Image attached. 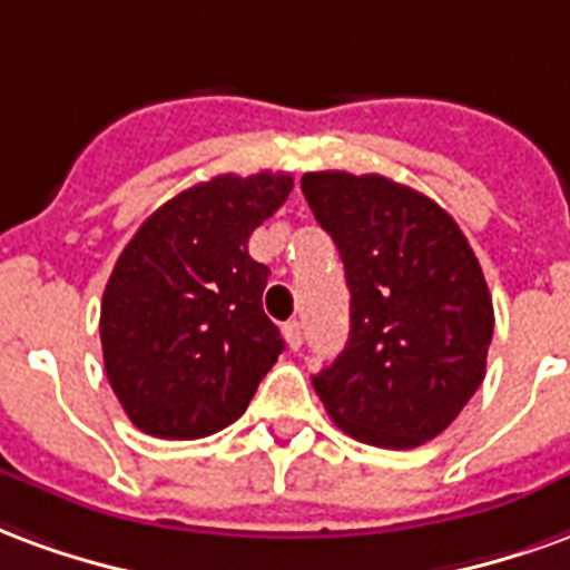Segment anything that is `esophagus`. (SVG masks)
I'll list each match as a JSON object with an SVG mask.
<instances>
[{
  "label": "esophagus",
  "mask_w": 570,
  "mask_h": 570,
  "mask_svg": "<svg viewBox=\"0 0 570 570\" xmlns=\"http://www.w3.org/2000/svg\"><path fill=\"white\" fill-rule=\"evenodd\" d=\"M285 340H288V346L294 348V352H297V348L303 346V327H301V322H288V325H285Z\"/></svg>",
  "instance_id": "34e87169"
}]
</instances>
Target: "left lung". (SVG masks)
<instances>
[{"mask_svg": "<svg viewBox=\"0 0 570 570\" xmlns=\"http://www.w3.org/2000/svg\"><path fill=\"white\" fill-rule=\"evenodd\" d=\"M303 197L340 248L348 343L315 394L348 438L413 450L452 425L485 376L492 294L459 224L385 176L306 173Z\"/></svg>", "mask_w": 570, "mask_h": 570, "instance_id": "8db88e82", "label": "left lung"}]
</instances>
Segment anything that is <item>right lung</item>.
I'll use <instances>...</instances> for the list:
<instances>
[{
	"label": "right lung",
	"mask_w": 570,
	"mask_h": 570,
	"mask_svg": "<svg viewBox=\"0 0 570 570\" xmlns=\"http://www.w3.org/2000/svg\"><path fill=\"white\" fill-rule=\"evenodd\" d=\"M285 173L215 176L164 203L102 294L106 376L145 434L197 440L243 416L285 348L261 306L269 269L248 236L288 199Z\"/></svg>",
	"instance_id": "1"
}]
</instances>
